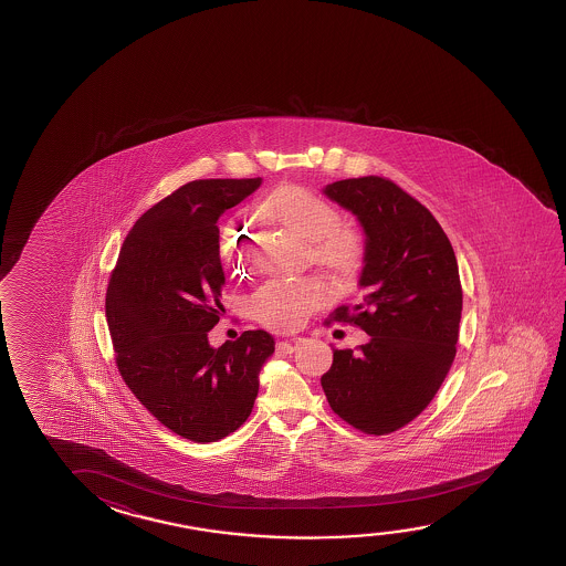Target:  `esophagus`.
<instances>
[{
    "label": "esophagus",
    "mask_w": 566,
    "mask_h": 566,
    "mask_svg": "<svg viewBox=\"0 0 566 566\" xmlns=\"http://www.w3.org/2000/svg\"><path fill=\"white\" fill-rule=\"evenodd\" d=\"M303 344L304 338H301V336H291V338L281 339V342L277 344V347L281 349V352H285V354H293V352L303 346Z\"/></svg>",
    "instance_id": "esophagus-1"
}]
</instances>
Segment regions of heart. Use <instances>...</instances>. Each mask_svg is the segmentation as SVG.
Segmentation results:
<instances>
[{
  "label": "heart",
  "instance_id": "1",
  "mask_svg": "<svg viewBox=\"0 0 566 566\" xmlns=\"http://www.w3.org/2000/svg\"><path fill=\"white\" fill-rule=\"evenodd\" d=\"M271 211L283 227L308 244L314 262L329 270L347 271L361 255V242L354 230L338 228V214L321 197L304 189H285L271 199ZM237 222L228 224L222 237V252L228 262L237 260L245 234ZM326 285L318 279H273L250 298V313L263 326L293 328L304 321L313 304L326 296Z\"/></svg>",
  "mask_w": 566,
  "mask_h": 566
}]
</instances>
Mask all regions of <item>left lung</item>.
I'll list each match as a JSON object with an SVG mask.
<instances>
[{
  "instance_id": "1",
  "label": "left lung",
  "mask_w": 566,
  "mask_h": 566,
  "mask_svg": "<svg viewBox=\"0 0 566 566\" xmlns=\"http://www.w3.org/2000/svg\"><path fill=\"white\" fill-rule=\"evenodd\" d=\"M365 234L361 303L342 306L371 338L336 349L322 388L332 410L357 430L385 436L412 422L455 359L463 291L457 258L438 220L388 179H342L322 189Z\"/></svg>"
}]
</instances>
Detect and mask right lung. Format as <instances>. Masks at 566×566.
Segmentation results:
<instances>
[{
	"label": "right lung",
	"mask_w": 566,
	"mask_h": 566,
	"mask_svg": "<svg viewBox=\"0 0 566 566\" xmlns=\"http://www.w3.org/2000/svg\"><path fill=\"white\" fill-rule=\"evenodd\" d=\"M262 178L197 179L144 212L118 253L105 298L120 377L158 422L195 443L237 431L275 352L265 329L209 344L224 313L219 219Z\"/></svg>",
	"instance_id": "obj_1"
}]
</instances>
